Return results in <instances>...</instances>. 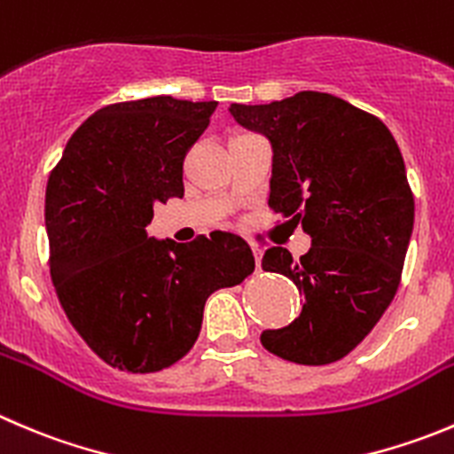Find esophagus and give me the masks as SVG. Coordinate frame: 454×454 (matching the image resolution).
Segmentation results:
<instances>
[{"label":"esophagus","mask_w":454,"mask_h":454,"mask_svg":"<svg viewBox=\"0 0 454 454\" xmlns=\"http://www.w3.org/2000/svg\"><path fill=\"white\" fill-rule=\"evenodd\" d=\"M253 253H254V263H257V268H262V248H259V246H253Z\"/></svg>","instance_id":"esophagus-1"}]
</instances>
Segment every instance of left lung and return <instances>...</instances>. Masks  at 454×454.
Returning <instances> with one entry per match:
<instances>
[{
	"mask_svg": "<svg viewBox=\"0 0 454 454\" xmlns=\"http://www.w3.org/2000/svg\"><path fill=\"white\" fill-rule=\"evenodd\" d=\"M228 110L270 142L268 206L312 241L297 262L281 246L263 254V270L303 294L293 324L263 330V348L303 366L337 362L375 328L402 279L415 200L397 142L384 121L328 92Z\"/></svg>",
	"mask_w": 454,
	"mask_h": 454,
	"instance_id": "8db88e82",
	"label": "left lung"
}]
</instances>
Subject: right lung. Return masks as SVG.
<instances>
[{"label":"right lung","mask_w":454,"mask_h":454,"mask_svg":"<svg viewBox=\"0 0 454 454\" xmlns=\"http://www.w3.org/2000/svg\"><path fill=\"white\" fill-rule=\"evenodd\" d=\"M217 101L170 95L99 108L68 139L46 186L51 277L70 324L113 368L157 372L200 337L215 290L254 270L250 246L215 231L148 237L153 206L184 197V157Z\"/></svg>","instance_id":"obj_1"}]
</instances>
